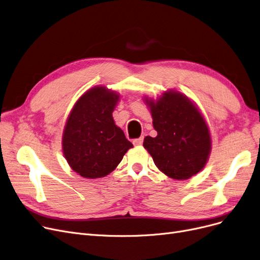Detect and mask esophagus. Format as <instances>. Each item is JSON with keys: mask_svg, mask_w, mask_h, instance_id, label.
I'll use <instances>...</instances> for the list:
<instances>
[{"mask_svg": "<svg viewBox=\"0 0 260 260\" xmlns=\"http://www.w3.org/2000/svg\"><path fill=\"white\" fill-rule=\"evenodd\" d=\"M142 142H143V138H142V137H140V138H138V139H135V140H133L134 145H141V144H142Z\"/></svg>", "mask_w": 260, "mask_h": 260, "instance_id": "1", "label": "esophagus"}]
</instances>
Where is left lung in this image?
<instances>
[{"instance_id":"left-lung-1","label":"left lung","mask_w":260,"mask_h":260,"mask_svg":"<svg viewBox=\"0 0 260 260\" xmlns=\"http://www.w3.org/2000/svg\"><path fill=\"white\" fill-rule=\"evenodd\" d=\"M157 136H146L144 149L158 170L176 180H186L206 166L211 135L198 105L184 93L169 89L157 99L143 95Z\"/></svg>"}]
</instances>
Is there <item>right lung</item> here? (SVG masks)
<instances>
[{"mask_svg": "<svg viewBox=\"0 0 260 260\" xmlns=\"http://www.w3.org/2000/svg\"><path fill=\"white\" fill-rule=\"evenodd\" d=\"M119 101L117 91L99 85L83 93L68 116L61 138L62 154L82 177L108 175L133 148L112 118Z\"/></svg>", "mask_w": 260, "mask_h": 260, "instance_id": "right-lung-1", "label": "right lung"}]
</instances>
